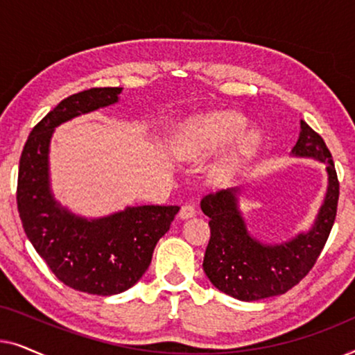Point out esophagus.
<instances>
[{
    "instance_id": "obj_1",
    "label": "esophagus",
    "mask_w": 355,
    "mask_h": 355,
    "mask_svg": "<svg viewBox=\"0 0 355 355\" xmlns=\"http://www.w3.org/2000/svg\"><path fill=\"white\" fill-rule=\"evenodd\" d=\"M192 216H196V208H193V205H184L181 211H179V218L181 220H189Z\"/></svg>"
}]
</instances>
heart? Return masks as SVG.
<instances>
[{
	"label": "heart",
	"instance_id": "obj_1",
	"mask_svg": "<svg viewBox=\"0 0 355 355\" xmlns=\"http://www.w3.org/2000/svg\"><path fill=\"white\" fill-rule=\"evenodd\" d=\"M244 116L232 110L211 111L189 119L176 139V155L182 162H202L233 144L210 169L215 184H230L239 176L261 145L259 129H245Z\"/></svg>",
	"mask_w": 355,
	"mask_h": 355
}]
</instances>
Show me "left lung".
<instances>
[{"instance_id": "obj_1", "label": "left lung", "mask_w": 355, "mask_h": 355, "mask_svg": "<svg viewBox=\"0 0 355 355\" xmlns=\"http://www.w3.org/2000/svg\"><path fill=\"white\" fill-rule=\"evenodd\" d=\"M291 157L323 163L328 186L312 226L288 241L265 242L252 234L241 208L242 187L202 198L200 208L210 218L211 231L203 271L218 291L231 297L252 302L284 294L312 270L328 239L339 197L336 169L323 139L302 119Z\"/></svg>"}]
</instances>
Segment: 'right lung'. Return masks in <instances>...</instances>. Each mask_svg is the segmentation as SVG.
I'll list each match as a JSON object with an SVG mask.
<instances>
[{"label":"right lung","instance_id":"add662e5","mask_svg":"<svg viewBox=\"0 0 355 355\" xmlns=\"http://www.w3.org/2000/svg\"><path fill=\"white\" fill-rule=\"evenodd\" d=\"M121 94L123 87H105L67 96L32 129L19 162L17 208L28 241L58 279L95 295L132 288L179 211L178 205H137L92 218L72 211L53 193V132L67 121L119 103Z\"/></svg>","mask_w":355,"mask_h":355}]
</instances>
